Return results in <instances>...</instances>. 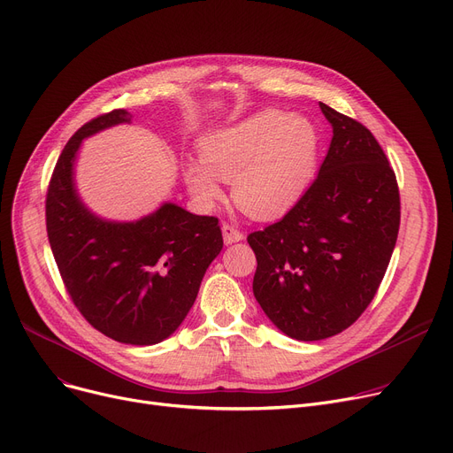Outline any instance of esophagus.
Returning a JSON list of instances; mask_svg holds the SVG:
<instances>
[{
	"label": "esophagus",
	"mask_w": 453,
	"mask_h": 453,
	"mask_svg": "<svg viewBox=\"0 0 453 453\" xmlns=\"http://www.w3.org/2000/svg\"><path fill=\"white\" fill-rule=\"evenodd\" d=\"M222 234H224V242L226 244H233V242H239L244 239V233L241 229H236L231 224H224L222 226Z\"/></svg>",
	"instance_id": "1"
}]
</instances>
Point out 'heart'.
<instances>
[{
    "mask_svg": "<svg viewBox=\"0 0 453 453\" xmlns=\"http://www.w3.org/2000/svg\"><path fill=\"white\" fill-rule=\"evenodd\" d=\"M202 159L183 165V180L200 205L222 200L231 183L236 207L258 220L288 212L311 185L319 156V132L312 119L265 110L219 128L202 139Z\"/></svg>",
    "mask_w": 453,
    "mask_h": 453,
    "instance_id": "b5f03b06",
    "label": "heart"
}]
</instances>
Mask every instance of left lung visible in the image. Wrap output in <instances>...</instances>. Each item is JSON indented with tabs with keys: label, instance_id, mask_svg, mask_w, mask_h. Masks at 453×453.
Wrapping results in <instances>:
<instances>
[{
	"label": "left lung",
	"instance_id": "8db88e82",
	"mask_svg": "<svg viewBox=\"0 0 453 453\" xmlns=\"http://www.w3.org/2000/svg\"><path fill=\"white\" fill-rule=\"evenodd\" d=\"M332 125L318 178L284 217L248 234L257 257L253 294L284 334H340L374 299L396 244L395 171L362 123L319 103Z\"/></svg>",
	"mask_w": 453,
	"mask_h": 453
}]
</instances>
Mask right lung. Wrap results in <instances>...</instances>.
<instances>
[{
  "instance_id": "obj_1",
  "label": "right lung",
  "mask_w": 453,
  "mask_h": 453,
  "mask_svg": "<svg viewBox=\"0 0 453 453\" xmlns=\"http://www.w3.org/2000/svg\"><path fill=\"white\" fill-rule=\"evenodd\" d=\"M130 117L125 110L97 115L67 141L47 187L45 226L65 292L84 319L115 342L154 345L185 319L224 239L217 217L174 203L132 224L104 222L81 203L71 178L81 141Z\"/></svg>"
}]
</instances>
